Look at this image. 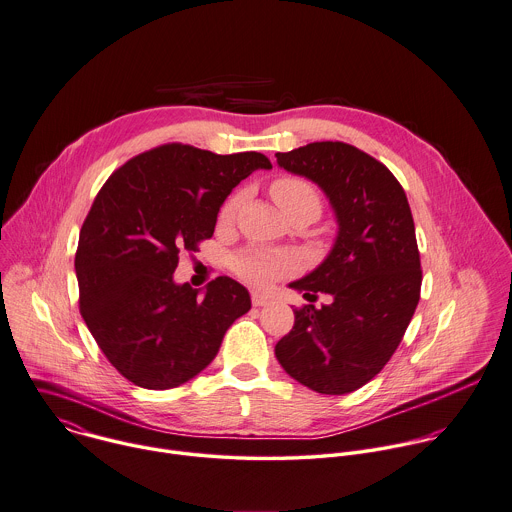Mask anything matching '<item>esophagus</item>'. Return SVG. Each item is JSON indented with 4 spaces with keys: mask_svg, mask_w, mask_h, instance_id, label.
Here are the masks:
<instances>
[{
    "mask_svg": "<svg viewBox=\"0 0 512 512\" xmlns=\"http://www.w3.org/2000/svg\"><path fill=\"white\" fill-rule=\"evenodd\" d=\"M269 301H271V297H269L267 293H263V291H257V289H253V291H251V303H253L255 307H263V305H269Z\"/></svg>",
    "mask_w": 512,
    "mask_h": 512,
    "instance_id": "34e87169",
    "label": "esophagus"
}]
</instances>
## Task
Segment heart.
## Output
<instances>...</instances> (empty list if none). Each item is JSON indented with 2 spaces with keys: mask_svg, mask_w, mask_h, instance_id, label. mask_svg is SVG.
Returning <instances> with one entry per match:
<instances>
[{
  "mask_svg": "<svg viewBox=\"0 0 512 512\" xmlns=\"http://www.w3.org/2000/svg\"><path fill=\"white\" fill-rule=\"evenodd\" d=\"M271 197L277 207L287 215L307 213L313 219L321 211V195L311 181L299 175H281L271 183ZM241 205V195H231L219 209V223L227 225L235 219ZM233 271L251 285H269L273 279L293 271L295 261L287 253L251 247L233 257Z\"/></svg>",
  "mask_w": 512,
  "mask_h": 512,
  "instance_id": "heart-1",
  "label": "heart"
}]
</instances>
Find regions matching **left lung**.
I'll return each mask as SVG.
<instances>
[{
  "label": "left lung",
  "mask_w": 512,
  "mask_h": 512,
  "mask_svg": "<svg viewBox=\"0 0 512 512\" xmlns=\"http://www.w3.org/2000/svg\"><path fill=\"white\" fill-rule=\"evenodd\" d=\"M279 167L317 183L339 231L327 259L289 287L313 303L277 345L281 367L321 395L367 385L389 363L421 299V257L405 189L369 153L343 141H315L275 153Z\"/></svg>",
  "instance_id": "left-lung-1"
}]
</instances>
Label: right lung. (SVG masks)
<instances>
[{"label":"right lung","mask_w":512,"mask_h":512,"mask_svg":"<svg viewBox=\"0 0 512 512\" xmlns=\"http://www.w3.org/2000/svg\"><path fill=\"white\" fill-rule=\"evenodd\" d=\"M257 151L217 155L165 143L121 165L97 193L75 253L79 313L107 361L133 385L173 389L201 373L251 309L249 291L217 277L199 297L173 273L181 251L211 239L227 195Z\"/></svg>","instance_id":"add662e5"}]
</instances>
